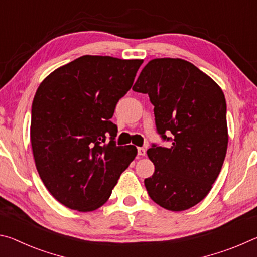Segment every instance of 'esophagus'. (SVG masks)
Wrapping results in <instances>:
<instances>
[{"label": "esophagus", "instance_id": "34e87169", "mask_svg": "<svg viewBox=\"0 0 257 257\" xmlns=\"http://www.w3.org/2000/svg\"><path fill=\"white\" fill-rule=\"evenodd\" d=\"M137 152H138L139 156H145V154H146V150L144 149V147H138Z\"/></svg>", "mask_w": 257, "mask_h": 257}]
</instances>
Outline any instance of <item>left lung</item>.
I'll return each instance as SVG.
<instances>
[{
	"instance_id": "obj_1",
	"label": "left lung",
	"mask_w": 257,
	"mask_h": 257,
	"mask_svg": "<svg viewBox=\"0 0 257 257\" xmlns=\"http://www.w3.org/2000/svg\"><path fill=\"white\" fill-rule=\"evenodd\" d=\"M133 90L149 95L156 130L172 142L169 149L153 144L147 151L155 165L144 180L147 193L169 211L188 210L210 193L227 154L222 89L188 61L163 58L146 64Z\"/></svg>"
}]
</instances>
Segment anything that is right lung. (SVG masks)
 Listing matches in <instances>:
<instances>
[{
    "label": "right lung",
    "mask_w": 257,
    "mask_h": 257,
    "mask_svg": "<svg viewBox=\"0 0 257 257\" xmlns=\"http://www.w3.org/2000/svg\"><path fill=\"white\" fill-rule=\"evenodd\" d=\"M142 63L84 55L50 73L37 88L30 124L35 164L64 206L79 212L101 207L137 155L133 145L116 146L118 128L110 119Z\"/></svg>",
    "instance_id": "obj_1"
}]
</instances>
